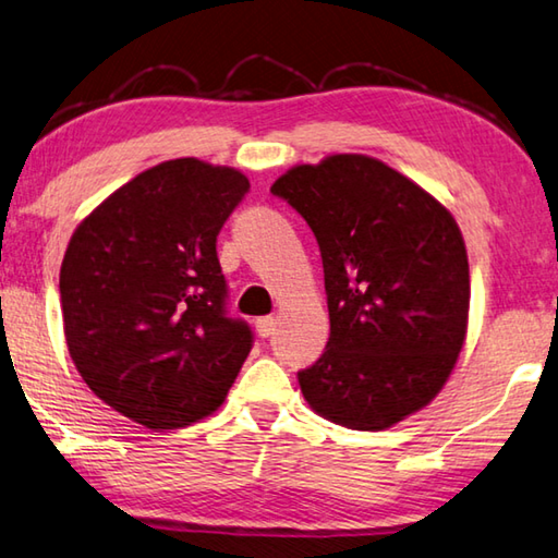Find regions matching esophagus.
Returning a JSON list of instances; mask_svg holds the SVG:
<instances>
[{
  "label": "esophagus",
  "mask_w": 558,
  "mask_h": 558,
  "mask_svg": "<svg viewBox=\"0 0 558 558\" xmlns=\"http://www.w3.org/2000/svg\"><path fill=\"white\" fill-rule=\"evenodd\" d=\"M256 331H258V337L268 339L270 333L276 331V319H272V317H258L256 319Z\"/></svg>",
  "instance_id": "34e87169"
}]
</instances>
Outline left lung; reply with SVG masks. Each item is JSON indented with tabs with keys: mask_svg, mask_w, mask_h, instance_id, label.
<instances>
[{
	"mask_svg": "<svg viewBox=\"0 0 558 558\" xmlns=\"http://www.w3.org/2000/svg\"><path fill=\"white\" fill-rule=\"evenodd\" d=\"M270 192L307 221L322 253L329 341L298 373L310 408L378 432L429 404L469 324V256L451 211L359 154L295 166Z\"/></svg>",
	"mask_w": 558,
	"mask_h": 558,
	"instance_id": "obj_1",
	"label": "left lung"
}]
</instances>
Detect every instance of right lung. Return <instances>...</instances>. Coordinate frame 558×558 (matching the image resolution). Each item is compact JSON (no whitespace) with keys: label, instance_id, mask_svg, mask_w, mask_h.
<instances>
[{"label":"right lung","instance_id":"1","mask_svg":"<svg viewBox=\"0 0 558 558\" xmlns=\"http://www.w3.org/2000/svg\"><path fill=\"white\" fill-rule=\"evenodd\" d=\"M248 178L175 158L144 170L70 239L60 305L70 359L99 400L148 429L215 412L253 347L229 317L217 236Z\"/></svg>","mask_w":558,"mask_h":558}]
</instances>
